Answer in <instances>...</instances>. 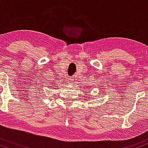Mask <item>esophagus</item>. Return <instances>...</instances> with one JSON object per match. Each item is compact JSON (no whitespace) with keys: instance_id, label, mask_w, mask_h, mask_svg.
<instances>
[{"instance_id":"1","label":"esophagus","mask_w":148,"mask_h":148,"mask_svg":"<svg viewBox=\"0 0 148 148\" xmlns=\"http://www.w3.org/2000/svg\"><path fill=\"white\" fill-rule=\"evenodd\" d=\"M71 79V80H70V83H71V84H73V83H74L73 79Z\"/></svg>"}]
</instances>
